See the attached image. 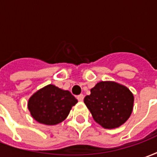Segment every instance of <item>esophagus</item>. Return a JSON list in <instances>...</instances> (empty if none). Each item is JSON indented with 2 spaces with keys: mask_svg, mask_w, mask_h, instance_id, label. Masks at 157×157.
Here are the masks:
<instances>
[{
  "mask_svg": "<svg viewBox=\"0 0 157 157\" xmlns=\"http://www.w3.org/2000/svg\"><path fill=\"white\" fill-rule=\"evenodd\" d=\"M77 99H78V101H83V99H84V95L83 94H80V95L77 96Z\"/></svg>",
  "mask_w": 157,
  "mask_h": 157,
  "instance_id": "34e87169",
  "label": "esophagus"
}]
</instances>
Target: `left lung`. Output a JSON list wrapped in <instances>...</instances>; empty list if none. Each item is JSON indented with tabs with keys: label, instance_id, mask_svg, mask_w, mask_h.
<instances>
[{
	"label": "left lung",
	"instance_id": "obj_1",
	"mask_svg": "<svg viewBox=\"0 0 157 157\" xmlns=\"http://www.w3.org/2000/svg\"><path fill=\"white\" fill-rule=\"evenodd\" d=\"M84 102L98 124L105 128L119 127L129 118L134 96L126 86L113 82H100L91 89Z\"/></svg>",
	"mask_w": 157,
	"mask_h": 157
}]
</instances>
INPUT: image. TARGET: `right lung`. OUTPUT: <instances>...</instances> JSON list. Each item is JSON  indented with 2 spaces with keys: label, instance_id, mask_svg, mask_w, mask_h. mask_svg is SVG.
I'll use <instances>...</instances> for the list:
<instances>
[{
  "label": "right lung",
  "instance_id": "right-lung-1",
  "mask_svg": "<svg viewBox=\"0 0 157 157\" xmlns=\"http://www.w3.org/2000/svg\"><path fill=\"white\" fill-rule=\"evenodd\" d=\"M76 102L77 99L69 91L48 85L29 98L28 107L36 121L46 125H55L67 118Z\"/></svg>",
  "mask_w": 157,
  "mask_h": 157
}]
</instances>
